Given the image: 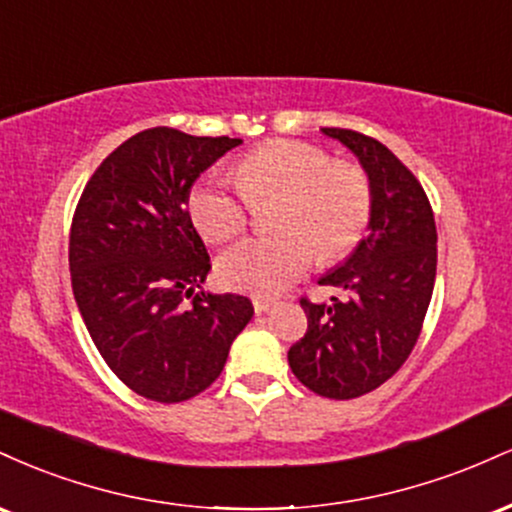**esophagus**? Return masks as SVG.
Listing matches in <instances>:
<instances>
[{
    "mask_svg": "<svg viewBox=\"0 0 512 512\" xmlns=\"http://www.w3.org/2000/svg\"><path fill=\"white\" fill-rule=\"evenodd\" d=\"M274 298H260V296H257V298H252V305H255V313L257 315H262V313H269V310H272L274 308Z\"/></svg>",
    "mask_w": 512,
    "mask_h": 512,
    "instance_id": "1",
    "label": "esophagus"
}]
</instances>
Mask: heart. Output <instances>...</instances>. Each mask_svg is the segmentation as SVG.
<instances>
[{"label":"heart","instance_id":"heart-1","mask_svg":"<svg viewBox=\"0 0 512 512\" xmlns=\"http://www.w3.org/2000/svg\"><path fill=\"white\" fill-rule=\"evenodd\" d=\"M236 185L199 180L187 214L209 243H228L250 223V204L279 197L276 236L250 238L221 255L216 272L226 289L274 296L320 262L342 260L361 243L373 211V187L356 163L332 161L320 146L274 139L236 163Z\"/></svg>","mask_w":512,"mask_h":512}]
</instances>
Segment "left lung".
Instances as JSON below:
<instances>
[{
	"label": "left lung",
	"instance_id": "1",
	"mask_svg": "<svg viewBox=\"0 0 512 512\" xmlns=\"http://www.w3.org/2000/svg\"><path fill=\"white\" fill-rule=\"evenodd\" d=\"M351 149L373 187L368 236L320 279L342 298L310 303L308 332L289 349V366L315 395L354 399L402 368L433 296L438 236L424 187L378 139L354 129L322 127Z\"/></svg>",
	"mask_w": 512,
	"mask_h": 512
}]
</instances>
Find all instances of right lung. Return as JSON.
I'll return each mask as SVG.
<instances>
[{"mask_svg": "<svg viewBox=\"0 0 512 512\" xmlns=\"http://www.w3.org/2000/svg\"><path fill=\"white\" fill-rule=\"evenodd\" d=\"M238 144L144 129L105 158L76 204L69 272L79 313L110 370L154 402L207 390L255 313L250 298L202 291L211 262L187 214L195 180Z\"/></svg>", "mask_w": 512, "mask_h": 512, "instance_id": "obj_1", "label": "right lung"}]
</instances>
